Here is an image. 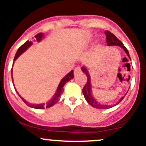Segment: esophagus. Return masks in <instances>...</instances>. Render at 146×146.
<instances>
[{"instance_id": "esophagus-1", "label": "esophagus", "mask_w": 146, "mask_h": 146, "mask_svg": "<svg viewBox=\"0 0 146 146\" xmlns=\"http://www.w3.org/2000/svg\"><path fill=\"white\" fill-rule=\"evenodd\" d=\"M81 73V69H80V67H78V68H76L74 70V75L75 76H78V74H80V73Z\"/></svg>"}]
</instances>
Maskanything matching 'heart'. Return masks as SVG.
Masks as SVG:
<instances>
[{"instance_id":"1","label":"heart","mask_w":146,"mask_h":146,"mask_svg":"<svg viewBox=\"0 0 146 146\" xmlns=\"http://www.w3.org/2000/svg\"><path fill=\"white\" fill-rule=\"evenodd\" d=\"M101 46V43L100 42H97L96 44L95 45V49H98V48H100Z\"/></svg>"}]
</instances>
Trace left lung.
<instances>
[{"mask_svg":"<svg viewBox=\"0 0 146 146\" xmlns=\"http://www.w3.org/2000/svg\"><path fill=\"white\" fill-rule=\"evenodd\" d=\"M104 34L106 35V41H107V44L108 46H120L122 49H123V51H125V53L126 54V55L128 56L129 59L131 60L130 55H129V53L128 51L127 48L124 46L120 40L115 36V35H113L111 32H110V31L106 30L104 32ZM82 71L84 73H85V75L87 76V78H88V80H87L86 84H85V87L82 88V93H83L84 97H85V100L88 102V103L89 104H90L92 107H95V108L100 109V110H107V109L111 108L114 105H117L119 103H120L123 100V99L124 98V96L121 97L120 99L117 102L114 104H110V105H107V104H102V103L100 102L99 101L97 100L93 96V94H92V84H91V78L90 76L89 71H88V68L87 67H85V66H83L81 68ZM128 92H126L127 93Z\"/></svg>","mask_w":146,"mask_h":146,"instance_id":"1","label":"left lung"}]
</instances>
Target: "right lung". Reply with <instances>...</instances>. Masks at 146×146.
<instances>
[{"label":"right lung","instance_id":"right-lung-1","mask_svg":"<svg viewBox=\"0 0 146 146\" xmlns=\"http://www.w3.org/2000/svg\"><path fill=\"white\" fill-rule=\"evenodd\" d=\"M44 35L41 32V33L37 34V35L35 36V39L37 42H40L41 41L44 39ZM32 44L33 43H32V42H31V41L30 42H29V41H27L25 43L23 44L21 46L18 48V49H17L15 56L14 60H13V61H14V62L16 61V60H17V58H18V57L20 56L22 54H23V53H24L25 51L26 50L29 48V47H30L32 45ZM14 62H13V65H14ZM11 75H12V76H13V68L11 69ZM74 78V75H73V70H72L71 71L69 72V73H68L66 76H64V77L61 79V80L60 81L59 84H58V88H57V89H56V91L55 94L53 95L52 98H51L49 100L47 101L46 103H40V104H33V103H30V102H27V100H25L23 97L20 96V95L18 93V92L16 90L15 88V85H14L15 90V91H16V92L17 93V95L20 96V98L23 100V101L25 103L27 106L32 107V108L38 109V110H42V109H44V108H49V107L54 106V104H56L58 101H59L60 96H61V94L64 92V90H63V88H64L65 84H66V82L70 81V80H71L72 78ZM12 81H13V78H12Z\"/></svg>","mask_w":146,"mask_h":146}]
</instances>
